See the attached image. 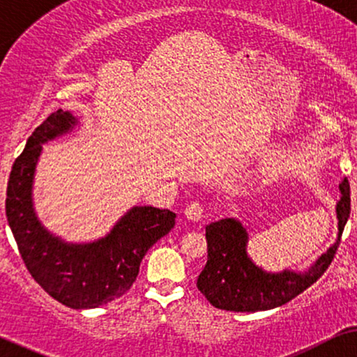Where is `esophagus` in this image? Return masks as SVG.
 <instances>
[{"label":"esophagus","mask_w":357,"mask_h":357,"mask_svg":"<svg viewBox=\"0 0 357 357\" xmlns=\"http://www.w3.org/2000/svg\"><path fill=\"white\" fill-rule=\"evenodd\" d=\"M202 213H204V208L201 204H197V202L189 204V206L186 207V211H184V215H186L189 222H199L202 218Z\"/></svg>","instance_id":"34e87169"}]
</instances>
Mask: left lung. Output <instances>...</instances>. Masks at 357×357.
Instances as JSON below:
<instances>
[{
	"mask_svg": "<svg viewBox=\"0 0 357 357\" xmlns=\"http://www.w3.org/2000/svg\"><path fill=\"white\" fill-rule=\"evenodd\" d=\"M336 202L338 238L303 273L284 269L269 273L248 256V231L236 218H222L206 227L207 264L197 278V289L213 307L230 312L271 310L291 302L317 282L333 261L351 212L349 183H340Z\"/></svg>",
	"mask_w": 357,
	"mask_h": 357,
	"instance_id": "1",
	"label": "left lung"
}]
</instances>
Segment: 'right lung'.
Returning <instances> with one entry per match:
<instances>
[{
    "label": "right lung",
    "instance_id": "obj_1",
    "mask_svg": "<svg viewBox=\"0 0 357 357\" xmlns=\"http://www.w3.org/2000/svg\"><path fill=\"white\" fill-rule=\"evenodd\" d=\"M78 119L68 111L50 114L27 139L14 161L6 191V217L19 253L34 281L70 308H96L121 297L139 275L146 251L174 227L168 208L135 206L96 241L68 243L37 217L32 186L42 145L68 134Z\"/></svg>",
    "mask_w": 357,
    "mask_h": 357
}]
</instances>
